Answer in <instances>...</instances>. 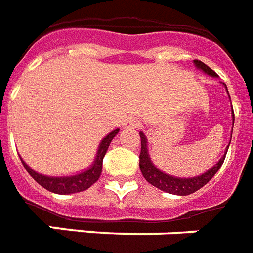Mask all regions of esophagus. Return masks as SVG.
Masks as SVG:
<instances>
[{
	"label": "esophagus",
	"instance_id": "34e87169",
	"mask_svg": "<svg viewBox=\"0 0 253 253\" xmlns=\"http://www.w3.org/2000/svg\"><path fill=\"white\" fill-rule=\"evenodd\" d=\"M125 128H136L137 125H138V123H137L134 119H129L128 121H125Z\"/></svg>",
	"mask_w": 253,
	"mask_h": 253
}]
</instances>
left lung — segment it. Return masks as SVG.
<instances>
[{"label": "left lung", "mask_w": 253, "mask_h": 253, "mask_svg": "<svg viewBox=\"0 0 253 253\" xmlns=\"http://www.w3.org/2000/svg\"><path fill=\"white\" fill-rule=\"evenodd\" d=\"M195 65L201 69L203 72H205L209 76L217 77V73L214 72L213 69H210L209 66L205 65L203 61L200 60H195ZM226 86V84H225ZM229 94V91H227ZM232 119L235 120L234 117V110H232ZM234 125V124H232ZM139 137H141V153H139V169H141V172H142L143 177L146 179V181L154 185L155 188H158L161 191H165L167 193H172V195H179V196H187L191 195L193 192L199 191L200 188H203L207 183H209V180L211 177L217 173V171L221 169V166L223 165V161L226 158L225 155L219 159L217 165L211 167L209 171L204 173V175H200V176L191 177V179H180V177H173L169 176L167 173L159 171L157 167H155L150 161V157H149V153H147V141L146 137L142 132H139ZM231 141V139H230ZM229 149V147H227Z\"/></svg>", "instance_id": "1"}]
</instances>
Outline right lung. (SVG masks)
<instances>
[{
    "instance_id": "obj_1",
    "label": "right lung",
    "mask_w": 253,
    "mask_h": 253,
    "mask_svg": "<svg viewBox=\"0 0 253 253\" xmlns=\"http://www.w3.org/2000/svg\"><path fill=\"white\" fill-rule=\"evenodd\" d=\"M119 133V129H115L114 132H111L108 136L103 138L99 146L98 155L95 158L94 165L84 172H81L74 176H64V177H50L45 176V175H40V173L35 172L34 169L28 167L23 161L24 169H27V172L32 176V179L39 183L43 188H45L46 191L53 192L57 195H70V193H77V192L86 191L87 188H90L95 181H98L100 173H102V165L103 158L107 153V149L110 146L111 141L114 139V137Z\"/></svg>"
}]
</instances>
